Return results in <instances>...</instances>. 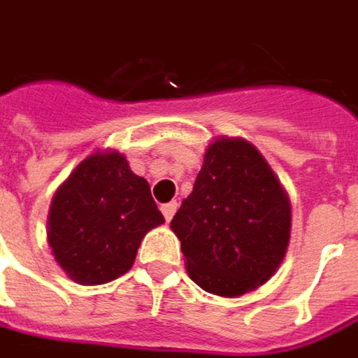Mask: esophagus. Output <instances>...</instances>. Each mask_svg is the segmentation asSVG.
Here are the masks:
<instances>
[{"mask_svg": "<svg viewBox=\"0 0 358 358\" xmlns=\"http://www.w3.org/2000/svg\"><path fill=\"white\" fill-rule=\"evenodd\" d=\"M160 210H162V214H164V220H166V222H170V220L174 217V214H176V210H178V203L168 202V203H164Z\"/></svg>", "mask_w": 358, "mask_h": 358, "instance_id": "obj_1", "label": "esophagus"}]
</instances>
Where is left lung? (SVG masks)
<instances>
[{
	"label": "left lung",
	"mask_w": 358,
	"mask_h": 358,
	"mask_svg": "<svg viewBox=\"0 0 358 358\" xmlns=\"http://www.w3.org/2000/svg\"><path fill=\"white\" fill-rule=\"evenodd\" d=\"M203 291L238 297L271 278L289 245L287 192L262 152L222 136L206 148L194 190L170 222Z\"/></svg>",
	"instance_id": "1"
}]
</instances>
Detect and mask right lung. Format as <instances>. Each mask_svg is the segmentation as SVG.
Here are the masks:
<instances>
[{
    "label": "right lung",
    "mask_w": 358,
    "mask_h": 358,
    "mask_svg": "<svg viewBox=\"0 0 358 358\" xmlns=\"http://www.w3.org/2000/svg\"><path fill=\"white\" fill-rule=\"evenodd\" d=\"M164 216L148 182L117 150L93 152L51 200L47 241L55 262L80 285H101L127 273L142 238Z\"/></svg>",
    "instance_id": "1"
}]
</instances>
